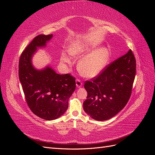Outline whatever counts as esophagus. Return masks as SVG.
<instances>
[{"mask_svg": "<svg viewBox=\"0 0 155 155\" xmlns=\"http://www.w3.org/2000/svg\"><path fill=\"white\" fill-rule=\"evenodd\" d=\"M76 87L78 88H79V87H81L82 86L83 83L81 82V81L80 80V79H77L76 81Z\"/></svg>", "mask_w": 155, "mask_h": 155, "instance_id": "esophagus-1", "label": "esophagus"}]
</instances>
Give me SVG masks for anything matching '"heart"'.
<instances>
[{"mask_svg": "<svg viewBox=\"0 0 155 155\" xmlns=\"http://www.w3.org/2000/svg\"><path fill=\"white\" fill-rule=\"evenodd\" d=\"M87 49L81 43H75L70 46L69 54L72 56H79L85 53ZM109 59V51L107 48L101 47L87 54L79 61L78 70L82 76L88 78L97 76L105 68ZM62 61L68 63L69 59L63 56Z\"/></svg>", "mask_w": 155, "mask_h": 155, "instance_id": "1", "label": "heart"}]
</instances>
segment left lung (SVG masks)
<instances>
[{"mask_svg":"<svg viewBox=\"0 0 155 155\" xmlns=\"http://www.w3.org/2000/svg\"><path fill=\"white\" fill-rule=\"evenodd\" d=\"M135 75L136 59L129 50L97 76L85 82L87 99L83 102L84 110L97 121L112 118L127 104Z\"/></svg>","mask_w":155,"mask_h":155,"instance_id":"obj_1","label":"left lung"}]
</instances>
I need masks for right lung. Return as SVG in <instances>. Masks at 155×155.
Masks as SVG:
<instances>
[{
	"label": "right lung",
	"instance_id": "obj_1",
	"mask_svg": "<svg viewBox=\"0 0 155 155\" xmlns=\"http://www.w3.org/2000/svg\"><path fill=\"white\" fill-rule=\"evenodd\" d=\"M53 35H39L22 51L18 63V76L30 110L46 120L63 115L76 88V79L69 74H58L50 67L37 70L31 64L37 48L44 47Z\"/></svg>",
	"mask_w": 155,
	"mask_h": 155
}]
</instances>
